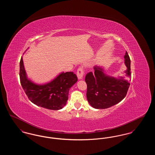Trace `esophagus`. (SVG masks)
<instances>
[{
  "label": "esophagus",
  "mask_w": 155,
  "mask_h": 155,
  "mask_svg": "<svg viewBox=\"0 0 155 155\" xmlns=\"http://www.w3.org/2000/svg\"><path fill=\"white\" fill-rule=\"evenodd\" d=\"M77 75L78 77V80H82L84 76V71H83V68H82L81 67H80L77 72Z\"/></svg>",
  "instance_id": "obj_1"
}]
</instances>
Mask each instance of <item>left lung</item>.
<instances>
[{
    "label": "left lung",
    "instance_id": "1",
    "mask_svg": "<svg viewBox=\"0 0 155 155\" xmlns=\"http://www.w3.org/2000/svg\"><path fill=\"white\" fill-rule=\"evenodd\" d=\"M124 58L127 67L124 72L126 79L121 76L116 77L107 75L103 66L94 67V73L89 72L86 75L87 97L94 108H109L120 102L126 96L130 85L131 60L127 52Z\"/></svg>",
    "mask_w": 155,
    "mask_h": 155
}]
</instances>
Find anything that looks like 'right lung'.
I'll return each instance as SVG.
<instances>
[{
  "instance_id": "right-lung-1",
  "label": "right lung",
  "mask_w": 155,
  "mask_h": 155,
  "mask_svg": "<svg viewBox=\"0 0 155 155\" xmlns=\"http://www.w3.org/2000/svg\"><path fill=\"white\" fill-rule=\"evenodd\" d=\"M20 78L22 88L31 102L53 110L61 109L66 106L69 90L78 80L73 72H61L49 82L36 84L28 78L22 57L20 62Z\"/></svg>"
}]
</instances>
